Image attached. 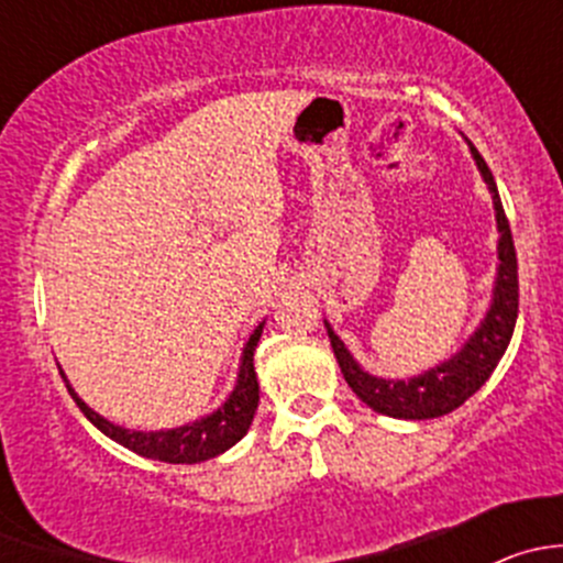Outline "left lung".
<instances>
[{"label":"left lung","instance_id":"obj_1","mask_svg":"<svg viewBox=\"0 0 563 563\" xmlns=\"http://www.w3.org/2000/svg\"><path fill=\"white\" fill-rule=\"evenodd\" d=\"M471 146V144H468ZM476 166H479L482 176L490 185L493 192V207H496V223H498V277H496V291H493V305L487 310L485 321L474 332V338L457 351L452 360L444 365L433 367V371L422 373L408 382H387V378L367 376L354 356L345 351L343 340L329 329V340H332V351L338 356V365L343 371V378L349 387L356 391L362 402L378 413L397 419H433L444 417V413L455 411L463 406L482 384L490 378L496 371L498 360L507 351L509 340H512L515 321H518V255H515L512 231H509V220L504 214L501 198H498L496 181H493L490 168L482 161L479 152L471 146Z\"/></svg>","mask_w":563,"mask_h":563}]
</instances>
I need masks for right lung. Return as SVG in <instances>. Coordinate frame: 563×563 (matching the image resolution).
I'll list each match as a JSON object with an SVG mask.
<instances>
[{
    "instance_id": "obj_1",
    "label": "right lung",
    "mask_w": 563,
    "mask_h": 563,
    "mask_svg": "<svg viewBox=\"0 0 563 563\" xmlns=\"http://www.w3.org/2000/svg\"><path fill=\"white\" fill-rule=\"evenodd\" d=\"M261 329H264V323H258V329L250 334L245 354H242L240 378H236V387L231 391L229 400H225L214 413L198 419V422L185 424V428L157 430V433L124 430L119 428V424L108 422L100 413H95L92 408L73 391V387H67V391H70L76 406L81 408L84 417H87L95 428L103 430L108 439H113L117 444L133 450L135 455L163 460V463H201V460H209L220 455V452H225L229 446H234L236 441L247 433L250 422H253V413L255 408H258V378H255L253 351L255 345H258Z\"/></svg>"
}]
</instances>
